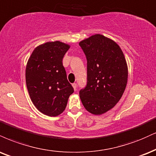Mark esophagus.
I'll return each mask as SVG.
<instances>
[{
  "instance_id": "34e87169",
  "label": "esophagus",
  "mask_w": 156,
  "mask_h": 156,
  "mask_svg": "<svg viewBox=\"0 0 156 156\" xmlns=\"http://www.w3.org/2000/svg\"><path fill=\"white\" fill-rule=\"evenodd\" d=\"M72 86H73V89H74V90H76V89H77V84H76V83H73L72 84Z\"/></svg>"
}]
</instances>
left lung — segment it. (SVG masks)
Masks as SVG:
<instances>
[{
  "instance_id": "left-lung-1",
  "label": "left lung",
  "mask_w": 156,
  "mask_h": 156,
  "mask_svg": "<svg viewBox=\"0 0 156 156\" xmlns=\"http://www.w3.org/2000/svg\"><path fill=\"white\" fill-rule=\"evenodd\" d=\"M87 61V82L79 95L84 108L101 115L113 108L121 98L128 79V68L119 46L97 34L80 41Z\"/></svg>"
}]
</instances>
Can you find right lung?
Returning a JSON list of instances; mask_svg holds the SVG:
<instances>
[{
    "label": "right lung",
    "instance_id": "obj_1",
    "mask_svg": "<svg viewBox=\"0 0 156 156\" xmlns=\"http://www.w3.org/2000/svg\"><path fill=\"white\" fill-rule=\"evenodd\" d=\"M68 45L59 41L37 46L26 67V84L30 97L39 111L48 116L61 114L74 89L67 78L62 59Z\"/></svg>",
    "mask_w": 156,
    "mask_h": 156
}]
</instances>
